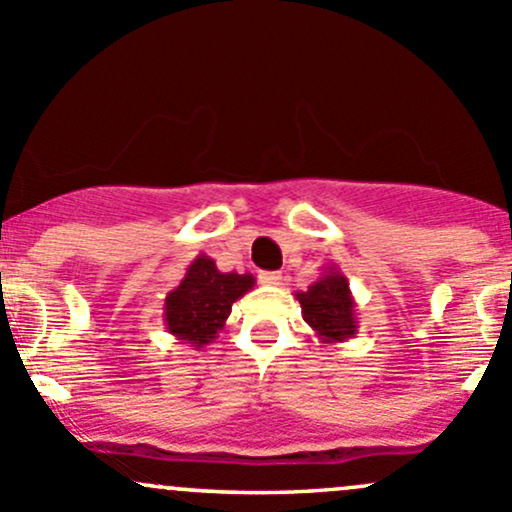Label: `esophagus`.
<instances>
[{"label":"esophagus","mask_w":512,"mask_h":512,"mask_svg":"<svg viewBox=\"0 0 512 512\" xmlns=\"http://www.w3.org/2000/svg\"><path fill=\"white\" fill-rule=\"evenodd\" d=\"M260 282L270 284V287H277V284H282V274H279V272H260Z\"/></svg>","instance_id":"34e87169"}]
</instances>
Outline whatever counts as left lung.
<instances>
[{
  "label": "left lung",
  "instance_id": "8db88e82",
  "mask_svg": "<svg viewBox=\"0 0 512 512\" xmlns=\"http://www.w3.org/2000/svg\"><path fill=\"white\" fill-rule=\"evenodd\" d=\"M301 316L324 343H343L358 333L355 299L346 274L338 267H326L306 292H297Z\"/></svg>",
  "mask_w": 512,
  "mask_h": 512
}]
</instances>
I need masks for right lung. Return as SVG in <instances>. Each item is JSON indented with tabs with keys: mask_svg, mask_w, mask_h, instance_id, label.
I'll use <instances>...</instances> for the list:
<instances>
[{
	"mask_svg": "<svg viewBox=\"0 0 512 512\" xmlns=\"http://www.w3.org/2000/svg\"><path fill=\"white\" fill-rule=\"evenodd\" d=\"M255 287L252 274L220 272L208 255H198L176 289L164 299L166 331L196 351L223 331L233 304Z\"/></svg>",
	"mask_w": 512,
	"mask_h": 512,
	"instance_id": "right-lung-1",
	"label": "right lung"
}]
</instances>
